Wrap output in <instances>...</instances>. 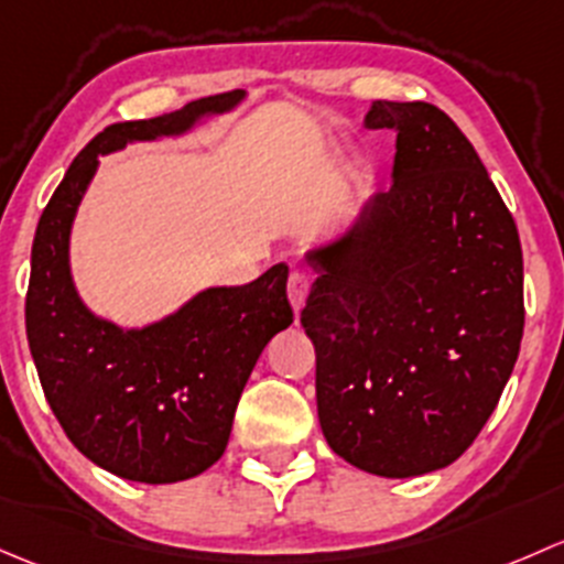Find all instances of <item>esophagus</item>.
I'll return each instance as SVG.
<instances>
[{"label":"esophagus","mask_w":564,"mask_h":564,"mask_svg":"<svg viewBox=\"0 0 564 564\" xmlns=\"http://www.w3.org/2000/svg\"><path fill=\"white\" fill-rule=\"evenodd\" d=\"M306 295H310V276H306L304 271H293L288 280V299H290V306H293V312H301Z\"/></svg>","instance_id":"34e87169"}]
</instances>
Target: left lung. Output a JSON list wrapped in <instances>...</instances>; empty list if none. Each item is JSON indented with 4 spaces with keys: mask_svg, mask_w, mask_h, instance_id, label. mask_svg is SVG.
Returning <instances> with one entry per match:
<instances>
[{
    "mask_svg": "<svg viewBox=\"0 0 564 564\" xmlns=\"http://www.w3.org/2000/svg\"><path fill=\"white\" fill-rule=\"evenodd\" d=\"M397 132L393 187L306 252L301 325L315 345L330 451L382 478L454 464L495 412L524 334V260L473 143L429 102H371Z\"/></svg>",
    "mask_w": 564,
    "mask_h": 564,
    "instance_id": "obj_1",
    "label": "left lung"
}]
</instances>
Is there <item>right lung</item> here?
<instances>
[{
  "label": "right lung",
  "instance_id": "add662e5",
  "mask_svg": "<svg viewBox=\"0 0 564 564\" xmlns=\"http://www.w3.org/2000/svg\"><path fill=\"white\" fill-rule=\"evenodd\" d=\"M243 91L110 124L91 138L51 195L32 243L26 339L40 386L69 443L97 467L138 484H176L225 454L239 399L271 336L293 323L288 265L241 288H206L143 328L97 317L69 274V230L100 156L127 143L184 135L239 106Z\"/></svg>",
  "mask_w": 564,
  "mask_h": 564
}]
</instances>
